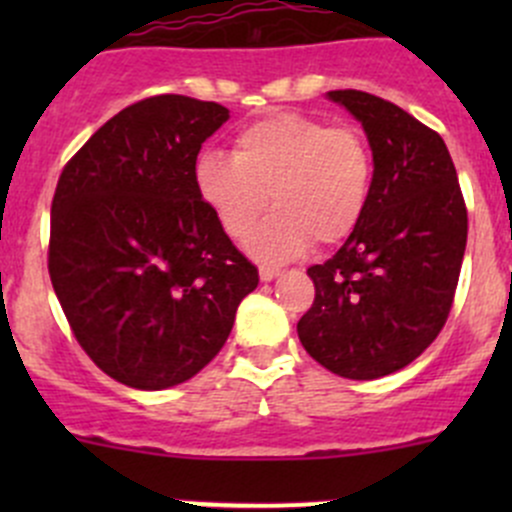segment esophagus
Here are the masks:
<instances>
[{
    "label": "esophagus",
    "mask_w": 512,
    "mask_h": 512,
    "mask_svg": "<svg viewBox=\"0 0 512 512\" xmlns=\"http://www.w3.org/2000/svg\"><path fill=\"white\" fill-rule=\"evenodd\" d=\"M280 275H282L280 267H270V265H262L260 267L262 282H272V280H275V277H280Z\"/></svg>",
    "instance_id": "obj_1"
}]
</instances>
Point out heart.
Here are the masks:
<instances>
[{
	"mask_svg": "<svg viewBox=\"0 0 512 512\" xmlns=\"http://www.w3.org/2000/svg\"><path fill=\"white\" fill-rule=\"evenodd\" d=\"M374 158L356 128L302 113H272L232 138V156L208 151L195 163V188L232 240L252 232L272 203L275 215L252 235L262 260L297 257L317 240H347L366 213Z\"/></svg>",
	"mask_w": 512,
	"mask_h": 512,
	"instance_id": "1",
	"label": "heart"
}]
</instances>
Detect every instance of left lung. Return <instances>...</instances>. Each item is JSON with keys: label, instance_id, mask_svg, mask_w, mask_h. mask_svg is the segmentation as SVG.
Wrapping results in <instances>:
<instances>
[{"label": "left lung", "instance_id": "left-lung-1", "mask_svg": "<svg viewBox=\"0 0 512 512\" xmlns=\"http://www.w3.org/2000/svg\"><path fill=\"white\" fill-rule=\"evenodd\" d=\"M364 126L374 156L366 213L337 255L312 265L302 347L344 379L394 374L421 356L451 314L468 210L446 143L396 103L329 91Z\"/></svg>", "mask_w": 512, "mask_h": 512}]
</instances>
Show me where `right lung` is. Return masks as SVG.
I'll use <instances>...</instances> for the list:
<instances>
[{
  "instance_id": "right-lung-1",
  "label": "right lung",
  "mask_w": 512,
  "mask_h": 512,
  "mask_svg": "<svg viewBox=\"0 0 512 512\" xmlns=\"http://www.w3.org/2000/svg\"><path fill=\"white\" fill-rule=\"evenodd\" d=\"M227 116L215 101L143 98L103 123L56 183L51 285L81 349L133 389L193 379L260 282L195 188L200 146Z\"/></svg>"
}]
</instances>
